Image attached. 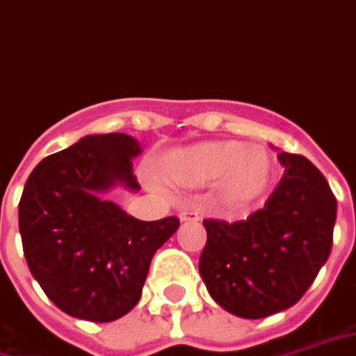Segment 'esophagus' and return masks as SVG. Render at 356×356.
Segmentation results:
<instances>
[{
	"instance_id": "esophagus-1",
	"label": "esophagus",
	"mask_w": 356,
	"mask_h": 356,
	"mask_svg": "<svg viewBox=\"0 0 356 356\" xmlns=\"http://www.w3.org/2000/svg\"><path fill=\"white\" fill-rule=\"evenodd\" d=\"M180 220L181 222H199V212H195V210H181Z\"/></svg>"
}]
</instances>
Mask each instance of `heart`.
<instances>
[{
    "instance_id": "1",
    "label": "heart",
    "mask_w": 356,
    "mask_h": 356,
    "mask_svg": "<svg viewBox=\"0 0 356 356\" xmlns=\"http://www.w3.org/2000/svg\"><path fill=\"white\" fill-rule=\"evenodd\" d=\"M168 180L186 188H201L218 181V189L229 203H250L271 186L275 161L260 146L238 140H214L181 147L163 163Z\"/></svg>"
}]
</instances>
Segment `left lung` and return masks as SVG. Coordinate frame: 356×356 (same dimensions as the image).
Segmentation results:
<instances>
[{
  "mask_svg": "<svg viewBox=\"0 0 356 356\" xmlns=\"http://www.w3.org/2000/svg\"><path fill=\"white\" fill-rule=\"evenodd\" d=\"M284 175L246 220H203L199 273L225 311L264 318L300 302L332 252L338 203L323 172L303 155L281 152Z\"/></svg>",
  "mask_w": 356,
  "mask_h": 356,
  "instance_id": "left-lung-1",
  "label": "left lung"
}]
</instances>
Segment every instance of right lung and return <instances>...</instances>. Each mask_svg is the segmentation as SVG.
<instances>
[{"label": "right lung", "instance_id": "1", "mask_svg": "<svg viewBox=\"0 0 356 356\" xmlns=\"http://www.w3.org/2000/svg\"><path fill=\"white\" fill-rule=\"evenodd\" d=\"M129 134H90L33 168L18 203L26 261L51 302L72 316L111 323L138 303L153 254L176 216L142 222L100 199L115 184L140 189Z\"/></svg>", "mask_w": 356, "mask_h": 356}]
</instances>
